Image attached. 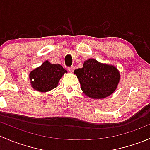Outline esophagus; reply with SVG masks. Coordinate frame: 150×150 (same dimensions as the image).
Here are the masks:
<instances>
[{
  "label": "esophagus",
  "instance_id": "1",
  "mask_svg": "<svg viewBox=\"0 0 150 150\" xmlns=\"http://www.w3.org/2000/svg\"><path fill=\"white\" fill-rule=\"evenodd\" d=\"M74 69H75V66H74V65H72V66H71V67H68V70H69V72H73Z\"/></svg>",
  "mask_w": 150,
  "mask_h": 150
}]
</instances>
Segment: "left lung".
Here are the masks:
<instances>
[{
    "label": "left lung",
    "mask_w": 150,
    "mask_h": 150,
    "mask_svg": "<svg viewBox=\"0 0 150 150\" xmlns=\"http://www.w3.org/2000/svg\"><path fill=\"white\" fill-rule=\"evenodd\" d=\"M85 94L93 99H104L115 91L120 81L117 68L93 59L85 61L83 67L74 71Z\"/></svg>",
    "instance_id": "left-lung-1"
}]
</instances>
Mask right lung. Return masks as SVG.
I'll use <instances>...</instances> for the list:
<instances>
[{
	"label": "right lung",
	"instance_id": "1",
	"mask_svg": "<svg viewBox=\"0 0 150 150\" xmlns=\"http://www.w3.org/2000/svg\"><path fill=\"white\" fill-rule=\"evenodd\" d=\"M66 72L60 64H52L46 61L32 71L29 78L35 90L46 92L58 86L60 78Z\"/></svg>",
	"mask_w": 150,
	"mask_h": 150
}]
</instances>
